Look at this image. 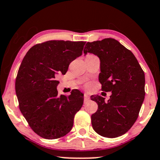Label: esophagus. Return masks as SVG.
Segmentation results:
<instances>
[{
    "instance_id": "esophagus-1",
    "label": "esophagus",
    "mask_w": 160,
    "mask_h": 160,
    "mask_svg": "<svg viewBox=\"0 0 160 160\" xmlns=\"http://www.w3.org/2000/svg\"><path fill=\"white\" fill-rule=\"evenodd\" d=\"M90 99V97L88 96V94H84V101L85 102H86V101H88V100Z\"/></svg>"
}]
</instances>
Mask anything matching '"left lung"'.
Here are the masks:
<instances>
[{
	"instance_id": "obj_1",
	"label": "left lung",
	"mask_w": 160,
	"mask_h": 160,
	"mask_svg": "<svg viewBox=\"0 0 160 160\" xmlns=\"http://www.w3.org/2000/svg\"><path fill=\"white\" fill-rule=\"evenodd\" d=\"M83 52L98 57L102 91L112 92L108 102L99 95L91 96L98 105V111L92 115L93 128L100 136L120 137L138 117L145 99L144 72L134 54L113 38L88 42Z\"/></svg>"
}]
</instances>
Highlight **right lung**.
<instances>
[{
    "mask_svg": "<svg viewBox=\"0 0 160 160\" xmlns=\"http://www.w3.org/2000/svg\"><path fill=\"white\" fill-rule=\"evenodd\" d=\"M84 41L49 40L32 46L22 60L15 81L20 110L36 134L48 139L67 134L83 104V94L72 90L58 96V74L81 56Z\"/></svg>",
    "mask_w": 160,
    "mask_h": 160,
    "instance_id": "1",
    "label": "right lung"
}]
</instances>
